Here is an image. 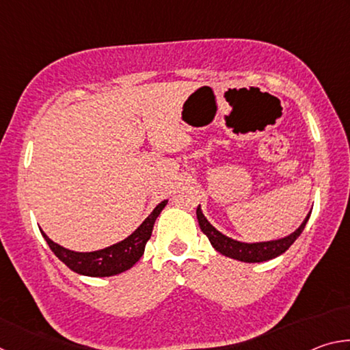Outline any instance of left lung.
I'll list each match as a JSON object with an SVG mask.
<instances>
[{
    "label": "left lung",
    "mask_w": 350,
    "mask_h": 350,
    "mask_svg": "<svg viewBox=\"0 0 350 350\" xmlns=\"http://www.w3.org/2000/svg\"><path fill=\"white\" fill-rule=\"evenodd\" d=\"M196 215H198L199 227L204 232V234H206V238L210 239L211 245L215 247L219 253H222L224 256L238 259V260H242V262H262V260H269L280 256V254L286 252L287 248L296 241V238L303 233L306 224L310 217V213H309L307 217L304 219V222L299 225V228L290 236H287V238H282L278 241H269V242H258V244H245V242H239L232 238H227V236L222 234L221 232H217V230L213 227L208 221H206V217L202 215V211H200V206H198Z\"/></svg>",
    "instance_id": "obj_1"
}]
</instances>
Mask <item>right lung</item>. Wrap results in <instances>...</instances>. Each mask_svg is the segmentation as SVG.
I'll list each match as a JSON object with an SVG mask.
<instances>
[{
	"label": "right lung",
	"mask_w": 350,
	"mask_h": 350,
	"mask_svg": "<svg viewBox=\"0 0 350 350\" xmlns=\"http://www.w3.org/2000/svg\"><path fill=\"white\" fill-rule=\"evenodd\" d=\"M168 200L159 204L152 213L148 216L144 224L135 230V232L128 236L126 239H123L118 244L111 245L108 248L98 252H90V253H79L68 250L62 245L55 244L54 241H51L47 236L41 232L43 238L46 239L47 245L51 247V250L54 252L55 256L68 265V267L75 271V273L86 275V276H114L122 273L128 269H131L133 265L137 262L142 258V254L145 252V245L148 239L151 238L154 222H156L157 216L161 215L163 206L167 205Z\"/></svg>",
	"instance_id": "add662e5"
}]
</instances>
